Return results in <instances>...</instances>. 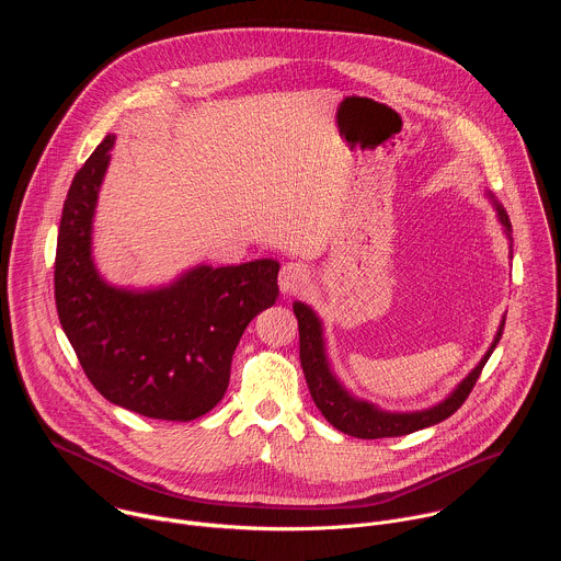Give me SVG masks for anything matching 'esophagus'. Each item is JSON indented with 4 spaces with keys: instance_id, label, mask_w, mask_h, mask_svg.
<instances>
[{
    "instance_id": "34e87169",
    "label": "esophagus",
    "mask_w": 561,
    "mask_h": 561,
    "mask_svg": "<svg viewBox=\"0 0 561 561\" xmlns=\"http://www.w3.org/2000/svg\"><path fill=\"white\" fill-rule=\"evenodd\" d=\"M308 282H310L308 268L299 262H288L279 271V288L286 295H295V293L304 290L308 286Z\"/></svg>"
}]
</instances>
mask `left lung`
<instances>
[{"label": "left lung", "instance_id": "8db88e82", "mask_svg": "<svg viewBox=\"0 0 561 561\" xmlns=\"http://www.w3.org/2000/svg\"><path fill=\"white\" fill-rule=\"evenodd\" d=\"M497 217L504 226V232L511 239V219L504 210V206L489 193ZM297 324H299V359H301V368L306 375V383L310 390V397L314 407L322 411V415L342 433L351 435V437H359V439H379V437H399V435H409L428 426H435L444 420H448L463 402L466 397L470 394L474 381L482 375V368L486 366L489 357L493 355L495 346L502 340L504 333V324L506 317L502 319L500 331L491 344V348L486 351V355L479 362L461 381L459 386L444 399V402L426 409V411H415V413H388L377 409L375 404L364 402V399L353 397L335 377V373L331 370L329 357H327V344H324V329L319 317L314 314V310L301 301L293 304Z\"/></svg>", "mask_w": 561, "mask_h": 561}]
</instances>
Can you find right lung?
Returning <instances> with one entry per match:
<instances>
[{"label": "right lung", "mask_w": 561, "mask_h": 561, "mask_svg": "<svg viewBox=\"0 0 561 561\" xmlns=\"http://www.w3.org/2000/svg\"><path fill=\"white\" fill-rule=\"evenodd\" d=\"M115 135H106L68 188L55 255L61 329L91 383L126 411L191 422L228 388L232 353L251 319L275 304L279 264L195 266L173 284L130 290L93 262V217Z\"/></svg>", "instance_id": "1"}]
</instances>
